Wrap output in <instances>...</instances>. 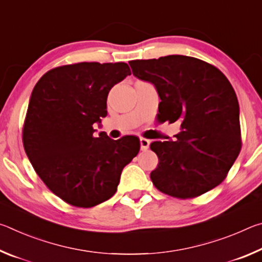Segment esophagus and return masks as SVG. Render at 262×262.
I'll return each mask as SVG.
<instances>
[{
	"instance_id": "esophagus-1",
	"label": "esophagus",
	"mask_w": 262,
	"mask_h": 262,
	"mask_svg": "<svg viewBox=\"0 0 262 262\" xmlns=\"http://www.w3.org/2000/svg\"><path fill=\"white\" fill-rule=\"evenodd\" d=\"M149 144H150V141L149 140L144 139V137H141V139H140V145H141L142 151H145V150H148Z\"/></svg>"
}]
</instances>
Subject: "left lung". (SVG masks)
<instances>
[{
  "instance_id": "8db88e82",
  "label": "left lung",
  "mask_w": 262,
  "mask_h": 262,
  "mask_svg": "<svg viewBox=\"0 0 262 262\" xmlns=\"http://www.w3.org/2000/svg\"><path fill=\"white\" fill-rule=\"evenodd\" d=\"M135 77L158 92L159 121L180 122L174 140L150 148L158 165L150 173L158 190L171 196H199L225 179L242 147L239 104L221 70L185 55L129 62Z\"/></svg>"
}]
</instances>
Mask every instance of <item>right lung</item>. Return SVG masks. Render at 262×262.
Returning a JSON list of instances; mask_svg holds the SVG:
<instances>
[{"mask_svg":"<svg viewBox=\"0 0 262 262\" xmlns=\"http://www.w3.org/2000/svg\"><path fill=\"white\" fill-rule=\"evenodd\" d=\"M130 75L125 62L61 66L39 79L31 95L23 144L48 188L69 205L91 208L117 192L127 164L140 151L136 136H95L107 115L111 89Z\"/></svg>","mask_w":262,"mask_h":262,"instance_id":"1","label":"right lung"}]
</instances>
